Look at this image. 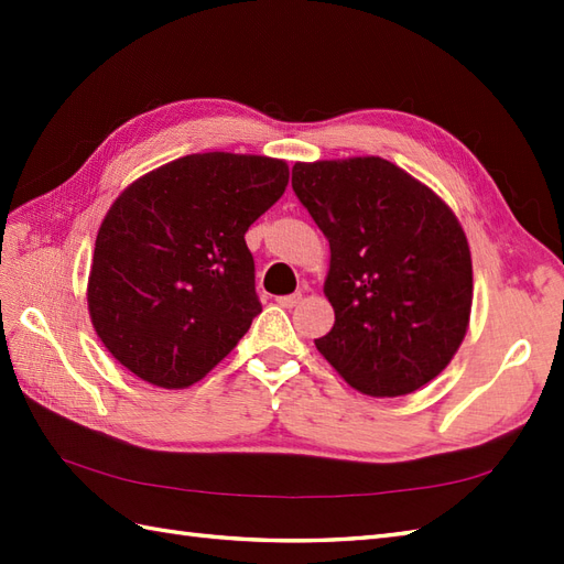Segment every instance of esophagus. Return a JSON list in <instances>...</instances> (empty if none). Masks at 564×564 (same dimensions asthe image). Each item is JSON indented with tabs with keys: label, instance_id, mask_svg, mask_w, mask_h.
<instances>
[{
	"label": "esophagus",
	"instance_id": "esophagus-1",
	"mask_svg": "<svg viewBox=\"0 0 564 564\" xmlns=\"http://www.w3.org/2000/svg\"><path fill=\"white\" fill-rule=\"evenodd\" d=\"M303 301V293H293V295H281L275 297V303H279L281 307H295L297 303Z\"/></svg>",
	"mask_w": 564,
	"mask_h": 564
}]
</instances>
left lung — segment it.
Listing matches in <instances>:
<instances>
[{
    "instance_id": "obj_1",
    "label": "left lung",
    "mask_w": 564,
    "mask_h": 564,
    "mask_svg": "<svg viewBox=\"0 0 564 564\" xmlns=\"http://www.w3.org/2000/svg\"><path fill=\"white\" fill-rule=\"evenodd\" d=\"M293 191L329 242L334 327L317 351L368 398L424 388L470 325L473 259L455 213L373 154L295 162Z\"/></svg>"
}]
</instances>
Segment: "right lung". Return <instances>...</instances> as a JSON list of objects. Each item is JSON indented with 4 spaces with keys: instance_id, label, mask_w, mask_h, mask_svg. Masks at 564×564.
<instances>
[{
    "instance_id": "right-lung-1",
    "label": "right lung",
    "mask_w": 564,
    "mask_h": 564,
    "mask_svg": "<svg viewBox=\"0 0 564 564\" xmlns=\"http://www.w3.org/2000/svg\"><path fill=\"white\" fill-rule=\"evenodd\" d=\"M289 164L198 152L135 178L99 227L87 283L94 332L164 390L206 378L261 313L245 235L289 186Z\"/></svg>"
}]
</instances>
